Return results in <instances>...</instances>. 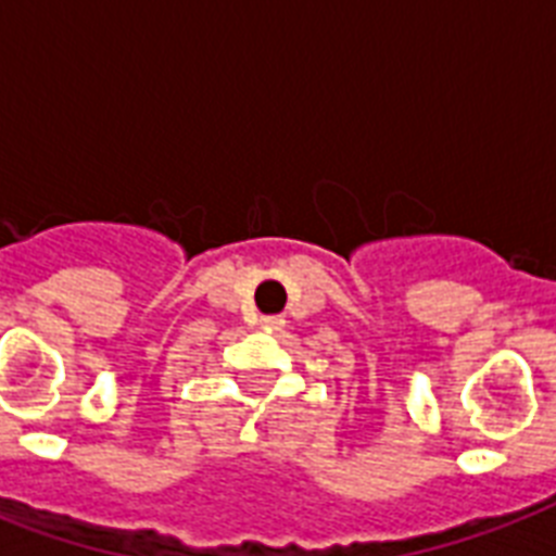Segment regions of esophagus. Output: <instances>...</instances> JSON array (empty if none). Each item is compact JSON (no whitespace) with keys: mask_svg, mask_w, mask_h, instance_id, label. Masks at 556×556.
<instances>
[{"mask_svg":"<svg viewBox=\"0 0 556 556\" xmlns=\"http://www.w3.org/2000/svg\"><path fill=\"white\" fill-rule=\"evenodd\" d=\"M262 331H279L282 326H286V320L282 317H260V323H256Z\"/></svg>","mask_w":556,"mask_h":556,"instance_id":"obj_1","label":"esophagus"}]
</instances>
